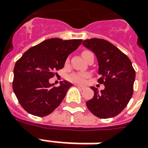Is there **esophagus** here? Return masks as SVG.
Segmentation results:
<instances>
[{
    "instance_id": "34e87169",
    "label": "esophagus",
    "mask_w": 148,
    "mask_h": 148,
    "mask_svg": "<svg viewBox=\"0 0 148 148\" xmlns=\"http://www.w3.org/2000/svg\"><path fill=\"white\" fill-rule=\"evenodd\" d=\"M75 86L78 87V88H79V89H81V90H83V89H84V87H82V86H81V85H78V84H76Z\"/></svg>"
}]
</instances>
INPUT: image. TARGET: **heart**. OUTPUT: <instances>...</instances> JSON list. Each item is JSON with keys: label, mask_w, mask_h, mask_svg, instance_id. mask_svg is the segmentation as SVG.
Wrapping results in <instances>:
<instances>
[{"label": "heart", "mask_w": 148, "mask_h": 148, "mask_svg": "<svg viewBox=\"0 0 148 148\" xmlns=\"http://www.w3.org/2000/svg\"><path fill=\"white\" fill-rule=\"evenodd\" d=\"M87 51H84L82 53V57H84V54L87 53ZM91 76V74L89 73H86V72H75V73H72V74L67 75V80L71 82H74V83H78V84H84L87 79Z\"/></svg>", "instance_id": "obj_1"}]
</instances>
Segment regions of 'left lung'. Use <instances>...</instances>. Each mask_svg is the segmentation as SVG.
I'll list each match as a JSON object with an SVG mask.
<instances>
[{
	"label": "left lung",
	"mask_w": 148,
	"mask_h": 148,
	"mask_svg": "<svg viewBox=\"0 0 148 148\" xmlns=\"http://www.w3.org/2000/svg\"><path fill=\"white\" fill-rule=\"evenodd\" d=\"M82 45L97 57L100 75L98 82L105 87L100 91L91 87L94 96L86 103L87 108L99 118L113 117L126 107L133 95L135 71L132 63L125 54L107 40L92 38L84 40Z\"/></svg>",
	"instance_id": "8db88e82"
}]
</instances>
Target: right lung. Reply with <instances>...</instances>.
Returning <instances> with one entry per match:
<instances>
[{
  "label": "right lung",
  "mask_w": 148,
  "mask_h": 148,
  "mask_svg": "<svg viewBox=\"0 0 148 148\" xmlns=\"http://www.w3.org/2000/svg\"><path fill=\"white\" fill-rule=\"evenodd\" d=\"M82 40L49 39L33 46L16 61L13 90L21 106L29 113L45 116L53 112L65 98L72 84L49 83L56 70H61L67 57L78 49Z\"/></svg>",
  "instance_id": "1"
}]
</instances>
